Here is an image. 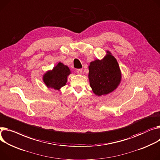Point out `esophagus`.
I'll use <instances>...</instances> for the list:
<instances>
[{
  "instance_id": "esophagus-1",
  "label": "esophagus",
  "mask_w": 160,
  "mask_h": 160,
  "mask_svg": "<svg viewBox=\"0 0 160 160\" xmlns=\"http://www.w3.org/2000/svg\"><path fill=\"white\" fill-rule=\"evenodd\" d=\"M77 72L78 74H81L82 73V69H77Z\"/></svg>"
}]
</instances>
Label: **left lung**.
<instances>
[{"mask_svg": "<svg viewBox=\"0 0 160 160\" xmlns=\"http://www.w3.org/2000/svg\"><path fill=\"white\" fill-rule=\"evenodd\" d=\"M89 84L93 92L98 97L114 91L120 83L122 72L116 59L107 51L103 59H97L89 66Z\"/></svg>", "mask_w": 160, "mask_h": 160, "instance_id": "8db88e82", "label": "left lung"}]
</instances>
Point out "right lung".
<instances>
[{
    "instance_id": "right-lung-1",
    "label": "right lung",
    "mask_w": 160,
    "mask_h": 160,
    "mask_svg": "<svg viewBox=\"0 0 160 160\" xmlns=\"http://www.w3.org/2000/svg\"><path fill=\"white\" fill-rule=\"evenodd\" d=\"M71 74L69 68L59 62L52 70L47 71L43 75V82L48 88L60 91L68 82V77Z\"/></svg>"
}]
</instances>
